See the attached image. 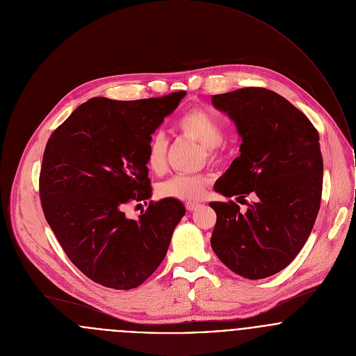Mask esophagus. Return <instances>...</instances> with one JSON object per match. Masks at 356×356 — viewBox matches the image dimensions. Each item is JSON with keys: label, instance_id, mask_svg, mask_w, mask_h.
<instances>
[{"label": "esophagus", "instance_id": "esophagus-1", "mask_svg": "<svg viewBox=\"0 0 356 356\" xmlns=\"http://www.w3.org/2000/svg\"><path fill=\"white\" fill-rule=\"evenodd\" d=\"M186 209H188V211H195V210H197L202 204L200 203H197V202H186Z\"/></svg>", "mask_w": 356, "mask_h": 356}]
</instances>
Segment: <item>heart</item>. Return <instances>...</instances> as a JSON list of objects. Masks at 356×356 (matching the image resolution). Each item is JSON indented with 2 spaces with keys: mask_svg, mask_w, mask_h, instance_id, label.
I'll return each instance as SVG.
<instances>
[{
  "mask_svg": "<svg viewBox=\"0 0 356 356\" xmlns=\"http://www.w3.org/2000/svg\"><path fill=\"white\" fill-rule=\"evenodd\" d=\"M178 128L184 135L203 145L209 159H214L222 146L224 128L221 121L204 109L195 108L186 112L179 121ZM146 167L153 174H161L167 165V139L163 134L156 132L150 136L146 146ZM210 182L204 174H178L163 181L157 192L163 197L193 202L200 199Z\"/></svg>",
  "mask_w": 356,
  "mask_h": 356,
  "instance_id": "1",
  "label": "heart"
}]
</instances>
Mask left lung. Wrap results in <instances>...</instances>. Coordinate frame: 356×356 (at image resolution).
<instances>
[{
  "label": "left lung",
  "mask_w": 356,
  "mask_h": 356,
  "mask_svg": "<svg viewBox=\"0 0 356 356\" xmlns=\"http://www.w3.org/2000/svg\"><path fill=\"white\" fill-rule=\"evenodd\" d=\"M211 102L232 119L241 139L240 156L214 189L227 197H258L244 214L234 202L210 203L217 213L211 247L237 275L264 279L297 257L314 228L323 184L319 134L266 88L213 95Z\"/></svg>",
  "instance_id": "1"
}]
</instances>
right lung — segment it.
I'll return each instance as SVG.
<instances>
[{
  "mask_svg": "<svg viewBox=\"0 0 356 356\" xmlns=\"http://www.w3.org/2000/svg\"><path fill=\"white\" fill-rule=\"evenodd\" d=\"M186 95L80 105L47 142L40 172L44 216L70 261L105 287L142 284L164 259L185 216L171 197L150 202L138 220L125 204L152 196L146 146Z\"/></svg>",
  "mask_w": 356,
  "mask_h": 356,
  "instance_id": "obj_1",
  "label": "right lung"
}]
</instances>
